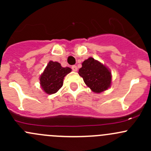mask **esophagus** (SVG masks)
Instances as JSON below:
<instances>
[{
  "instance_id": "esophagus-1",
  "label": "esophagus",
  "mask_w": 151,
  "mask_h": 151,
  "mask_svg": "<svg viewBox=\"0 0 151 151\" xmlns=\"http://www.w3.org/2000/svg\"><path fill=\"white\" fill-rule=\"evenodd\" d=\"M71 68H72V70L74 71H77V67L76 66H71Z\"/></svg>"
}]
</instances>
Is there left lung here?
Masks as SVG:
<instances>
[{
  "label": "left lung",
  "instance_id": "obj_1",
  "mask_svg": "<svg viewBox=\"0 0 151 151\" xmlns=\"http://www.w3.org/2000/svg\"><path fill=\"white\" fill-rule=\"evenodd\" d=\"M78 74L91 91L96 93L106 91L111 85L112 75L109 70L91 57L82 63Z\"/></svg>",
  "mask_w": 151,
  "mask_h": 151
}]
</instances>
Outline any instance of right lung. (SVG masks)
I'll list each match as a JSON object with an SVG mask.
<instances>
[{
	"label": "right lung",
	"instance_id": "1",
	"mask_svg": "<svg viewBox=\"0 0 151 151\" xmlns=\"http://www.w3.org/2000/svg\"><path fill=\"white\" fill-rule=\"evenodd\" d=\"M71 71L69 67H63L58 62L50 61L40 76V84L47 94L57 92L63 83L64 77Z\"/></svg>",
	"mask_w": 151,
	"mask_h": 151
}]
</instances>
